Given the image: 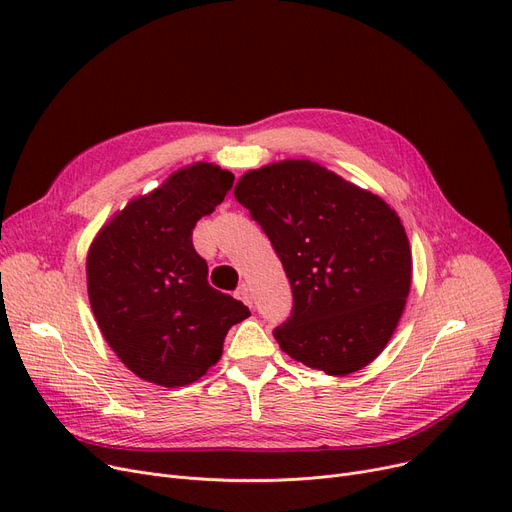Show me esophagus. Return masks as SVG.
<instances>
[{
	"mask_svg": "<svg viewBox=\"0 0 512 512\" xmlns=\"http://www.w3.org/2000/svg\"><path fill=\"white\" fill-rule=\"evenodd\" d=\"M236 299L238 301H242L245 305H253V297H251V290H249V286L247 284H240L238 288H236Z\"/></svg>",
	"mask_w": 512,
	"mask_h": 512,
	"instance_id": "1",
	"label": "esophagus"
}]
</instances>
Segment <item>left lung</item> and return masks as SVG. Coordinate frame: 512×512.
Returning a JSON list of instances; mask_svg holds the SVG:
<instances>
[{
  "mask_svg": "<svg viewBox=\"0 0 512 512\" xmlns=\"http://www.w3.org/2000/svg\"><path fill=\"white\" fill-rule=\"evenodd\" d=\"M234 197L272 240L292 288V315L274 330L282 351L328 375L369 365L411 290V247L396 211L309 159L247 172Z\"/></svg>",
  "mask_w": 512,
  "mask_h": 512,
  "instance_id": "8db88e82",
  "label": "left lung"
}]
</instances>
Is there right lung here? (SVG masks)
Wrapping results in <instances>:
<instances>
[{
	"mask_svg": "<svg viewBox=\"0 0 512 512\" xmlns=\"http://www.w3.org/2000/svg\"><path fill=\"white\" fill-rule=\"evenodd\" d=\"M215 164L186 166L132 199L107 222L87 255V288L103 338L141 380L178 388L222 357L228 330L249 307L207 282L193 228L232 188Z\"/></svg>",
	"mask_w": 512,
	"mask_h": 512,
	"instance_id": "add662e5",
	"label": "right lung"
}]
</instances>
